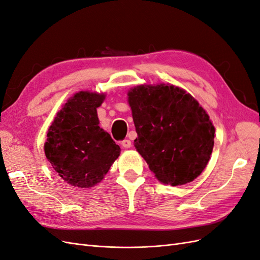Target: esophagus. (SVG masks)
<instances>
[{"label": "esophagus", "instance_id": "34e87169", "mask_svg": "<svg viewBox=\"0 0 260 260\" xmlns=\"http://www.w3.org/2000/svg\"><path fill=\"white\" fill-rule=\"evenodd\" d=\"M121 145H122V147H124V148H128V147L131 146V141L128 140V139H124V140L121 141Z\"/></svg>", "mask_w": 260, "mask_h": 260}]
</instances>
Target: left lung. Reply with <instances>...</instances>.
<instances>
[{"instance_id": "1", "label": "left lung", "mask_w": 260, "mask_h": 260, "mask_svg": "<svg viewBox=\"0 0 260 260\" xmlns=\"http://www.w3.org/2000/svg\"><path fill=\"white\" fill-rule=\"evenodd\" d=\"M135 146L155 177L182 185L198 178L214 147L215 128L190 94L174 85H139L128 92Z\"/></svg>"}]
</instances>
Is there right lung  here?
<instances>
[{
	"instance_id": "right-lung-1",
	"label": "right lung",
	"mask_w": 260,
	"mask_h": 260,
	"mask_svg": "<svg viewBox=\"0 0 260 260\" xmlns=\"http://www.w3.org/2000/svg\"><path fill=\"white\" fill-rule=\"evenodd\" d=\"M104 99V94L76 93L49 128L46 158L73 186L84 188L101 182L120 154V147L99 125L96 108Z\"/></svg>"
}]
</instances>
